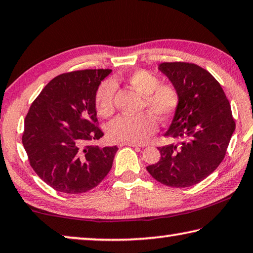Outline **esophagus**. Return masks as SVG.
<instances>
[{
	"label": "esophagus",
	"mask_w": 253,
	"mask_h": 253,
	"mask_svg": "<svg viewBox=\"0 0 253 253\" xmlns=\"http://www.w3.org/2000/svg\"><path fill=\"white\" fill-rule=\"evenodd\" d=\"M118 146H119V147H123V146H131V147H143V145H139V144H136V143H127V142H119V143H118Z\"/></svg>",
	"instance_id": "obj_1"
}]
</instances>
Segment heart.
Masks as SVG:
<instances>
[{
    "instance_id": "1",
    "label": "heart",
    "mask_w": 253,
    "mask_h": 253,
    "mask_svg": "<svg viewBox=\"0 0 253 253\" xmlns=\"http://www.w3.org/2000/svg\"><path fill=\"white\" fill-rule=\"evenodd\" d=\"M124 81L142 95L143 108H147L156 119L166 122L174 114L179 103V93L173 84H160L158 76L146 70L131 72L124 78ZM117 82L118 79L103 82L95 93V108L102 117L112 115L115 110V84ZM151 115L142 112L135 116H118L108 126V135L114 141L145 143L158 130V124Z\"/></svg>"
}]
</instances>
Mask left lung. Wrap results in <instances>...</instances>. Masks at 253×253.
<instances>
[{
	"label": "left lung",
	"instance_id": "left-lung-1",
	"mask_svg": "<svg viewBox=\"0 0 253 253\" xmlns=\"http://www.w3.org/2000/svg\"><path fill=\"white\" fill-rule=\"evenodd\" d=\"M158 70L178 90V107L164 136L179 143L159 147L161 159L146 170L166 186H194L225 156L235 129L230 102L214 76L196 64L162 63Z\"/></svg>",
	"mask_w": 253,
	"mask_h": 253
}]
</instances>
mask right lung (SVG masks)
<instances>
[{
    "label": "right lung",
    "instance_id": "add662e5",
    "mask_svg": "<svg viewBox=\"0 0 253 253\" xmlns=\"http://www.w3.org/2000/svg\"><path fill=\"white\" fill-rule=\"evenodd\" d=\"M111 70H84L56 76L43 87L25 119L23 147L39 178L65 194L86 192L105 179L117 146L90 142L97 127L95 93Z\"/></svg>",
    "mask_w": 253,
    "mask_h": 253
}]
</instances>
